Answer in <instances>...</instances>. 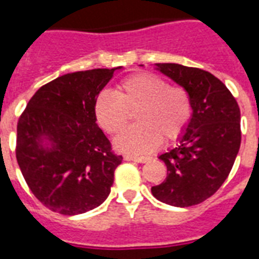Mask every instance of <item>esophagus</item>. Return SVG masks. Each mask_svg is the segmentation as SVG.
Wrapping results in <instances>:
<instances>
[{"mask_svg": "<svg viewBox=\"0 0 259 259\" xmlns=\"http://www.w3.org/2000/svg\"><path fill=\"white\" fill-rule=\"evenodd\" d=\"M125 160H127V161L140 162V164H144V162L149 161V158L148 157H137V156H125Z\"/></svg>", "mask_w": 259, "mask_h": 259, "instance_id": "34e87169", "label": "esophagus"}]
</instances>
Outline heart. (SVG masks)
I'll use <instances>...</instances> for the list:
<instances>
[{
	"mask_svg": "<svg viewBox=\"0 0 259 259\" xmlns=\"http://www.w3.org/2000/svg\"><path fill=\"white\" fill-rule=\"evenodd\" d=\"M134 113L137 125L122 130L114 140L118 150L132 154L149 153L160 141L181 137L191 118L188 93L168 86L157 75L141 72L118 83L114 94L102 91L94 103V115L106 133L115 134Z\"/></svg>",
	"mask_w": 259,
	"mask_h": 259,
	"instance_id": "heart-1",
	"label": "heart"
}]
</instances>
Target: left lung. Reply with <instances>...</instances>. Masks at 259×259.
<instances>
[{"label":"left lung","instance_id":"left-lung-1","mask_svg":"<svg viewBox=\"0 0 259 259\" xmlns=\"http://www.w3.org/2000/svg\"><path fill=\"white\" fill-rule=\"evenodd\" d=\"M154 66L188 93L192 115L176 148L160 154L168 172L152 193L175 207L199 204L221 188L233 168L241 146V110L208 71L176 63Z\"/></svg>","mask_w":259,"mask_h":259}]
</instances>
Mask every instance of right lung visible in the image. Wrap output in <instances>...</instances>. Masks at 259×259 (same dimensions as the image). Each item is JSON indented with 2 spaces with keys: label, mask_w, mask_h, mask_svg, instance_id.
Instances as JSON below:
<instances>
[{
  "label": "right lung",
  "mask_w": 259,
  "mask_h": 259,
  "mask_svg": "<svg viewBox=\"0 0 259 259\" xmlns=\"http://www.w3.org/2000/svg\"><path fill=\"white\" fill-rule=\"evenodd\" d=\"M121 68L59 76L36 91L18 119V166L32 193L55 212H87L109 196L122 156L97 125L94 103Z\"/></svg>",
  "instance_id": "right-lung-1"
}]
</instances>
